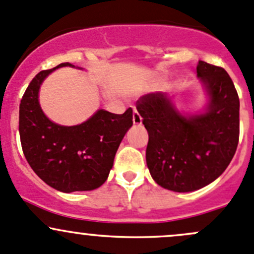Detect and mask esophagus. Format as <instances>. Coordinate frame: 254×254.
I'll list each match as a JSON object with an SVG mask.
<instances>
[{"label":"esophagus","mask_w":254,"mask_h":254,"mask_svg":"<svg viewBox=\"0 0 254 254\" xmlns=\"http://www.w3.org/2000/svg\"><path fill=\"white\" fill-rule=\"evenodd\" d=\"M132 122H134V124H136V125H140L142 122L141 115L139 114V112H137L135 108H134V113H132Z\"/></svg>","instance_id":"1"}]
</instances>
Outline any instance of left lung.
Returning a JSON list of instances; mask_svg holds the SVG:
<instances>
[{"instance_id":"8db88e82","label":"left lung","mask_w":254,"mask_h":254,"mask_svg":"<svg viewBox=\"0 0 254 254\" xmlns=\"http://www.w3.org/2000/svg\"><path fill=\"white\" fill-rule=\"evenodd\" d=\"M198 77L210 96L207 112L184 118L165 93L140 97L136 109L148 132L146 163L158 186L193 191L222 175L240 137V99L229 73L199 61Z\"/></svg>"}]
</instances>
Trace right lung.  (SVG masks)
<instances>
[{
  "mask_svg": "<svg viewBox=\"0 0 254 254\" xmlns=\"http://www.w3.org/2000/svg\"><path fill=\"white\" fill-rule=\"evenodd\" d=\"M40 71L19 104L22 150L32 170L48 186L64 191L92 190L107 181L123 137L132 125V109L123 114L98 111L87 122L61 127L50 122L38 102V92L51 71Z\"/></svg>",
  "mask_w": 254,
  "mask_h": 254,
  "instance_id": "1",
  "label": "right lung"
}]
</instances>
